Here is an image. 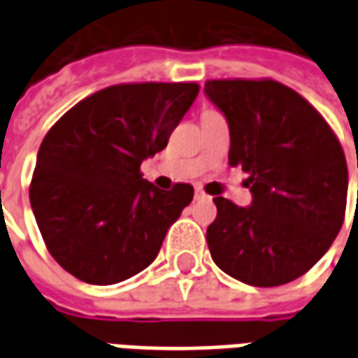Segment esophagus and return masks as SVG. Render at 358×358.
Instances as JSON below:
<instances>
[{"label": "esophagus", "mask_w": 358, "mask_h": 358, "mask_svg": "<svg viewBox=\"0 0 358 358\" xmlns=\"http://www.w3.org/2000/svg\"><path fill=\"white\" fill-rule=\"evenodd\" d=\"M207 199H210L209 195L205 194L203 189H199V187H197V189H195V201H207Z\"/></svg>", "instance_id": "esophagus-1"}]
</instances>
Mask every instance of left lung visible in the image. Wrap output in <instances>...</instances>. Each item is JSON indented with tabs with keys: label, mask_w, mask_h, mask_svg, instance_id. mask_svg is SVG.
<instances>
[{
	"label": "left lung",
	"mask_w": 358,
	"mask_h": 358,
	"mask_svg": "<svg viewBox=\"0 0 358 358\" xmlns=\"http://www.w3.org/2000/svg\"><path fill=\"white\" fill-rule=\"evenodd\" d=\"M205 95L224 115L228 161L249 172L253 197L249 207L213 199L210 257L243 284H287L322 259L343 224V149L318 110L280 82L209 80Z\"/></svg>",
	"instance_id": "8db88e82"
}]
</instances>
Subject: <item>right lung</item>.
I'll use <instances>...</instances> for the list:
<instances>
[{
    "instance_id": "right-lung-1",
    "label": "right lung",
    "mask_w": 358,
    "mask_h": 358,
    "mask_svg": "<svg viewBox=\"0 0 358 358\" xmlns=\"http://www.w3.org/2000/svg\"><path fill=\"white\" fill-rule=\"evenodd\" d=\"M199 92L187 84H118L74 105L43 138L30 205L53 259L86 284L136 276L159 255L194 187L163 192L140 164L163 151Z\"/></svg>"
}]
</instances>
